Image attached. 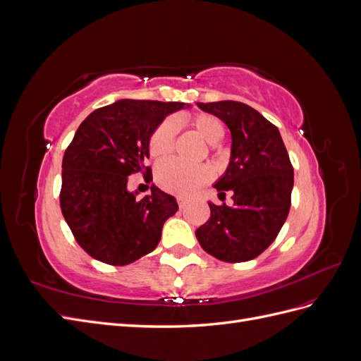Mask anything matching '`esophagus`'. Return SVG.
<instances>
[{
  "label": "esophagus",
  "instance_id": "1",
  "mask_svg": "<svg viewBox=\"0 0 361 361\" xmlns=\"http://www.w3.org/2000/svg\"><path fill=\"white\" fill-rule=\"evenodd\" d=\"M176 202H178L179 207H183L185 204H187V199H185V197H180V195H179V197H176Z\"/></svg>",
  "mask_w": 361,
  "mask_h": 361
}]
</instances>
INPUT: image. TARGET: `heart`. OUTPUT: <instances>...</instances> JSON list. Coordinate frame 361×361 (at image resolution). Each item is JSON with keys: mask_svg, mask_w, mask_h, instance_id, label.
I'll return each instance as SVG.
<instances>
[{"mask_svg": "<svg viewBox=\"0 0 361 361\" xmlns=\"http://www.w3.org/2000/svg\"><path fill=\"white\" fill-rule=\"evenodd\" d=\"M190 126L206 143L218 145L224 138V125L212 114H197L190 120ZM176 125L173 120H164L150 137L149 152L154 158L167 157L173 150ZM211 178V171L204 166H188L176 159L162 161L157 167V182L162 190L179 195H190L197 191Z\"/></svg>", "mask_w": 361, "mask_h": 361, "instance_id": "b5f03b06", "label": "heart"}]
</instances>
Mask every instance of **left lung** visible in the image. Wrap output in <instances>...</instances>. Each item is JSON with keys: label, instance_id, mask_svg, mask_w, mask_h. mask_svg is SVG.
Returning <instances> with one entry per match:
<instances>
[{"label": "left lung", "instance_id": "left-lung-1", "mask_svg": "<svg viewBox=\"0 0 361 361\" xmlns=\"http://www.w3.org/2000/svg\"><path fill=\"white\" fill-rule=\"evenodd\" d=\"M200 110L221 118L231 129V161L215 182L233 204L209 202L211 218L195 231L202 248L223 262H247L274 243L290 209L293 169L279 129L243 102H197Z\"/></svg>", "mask_w": 361, "mask_h": 361}]
</instances>
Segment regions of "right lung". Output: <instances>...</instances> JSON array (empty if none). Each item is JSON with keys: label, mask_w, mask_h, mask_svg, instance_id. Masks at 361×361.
<instances>
[{"label": "right lung", "mask_w": 361, "mask_h": 361, "mask_svg": "<svg viewBox=\"0 0 361 361\" xmlns=\"http://www.w3.org/2000/svg\"><path fill=\"white\" fill-rule=\"evenodd\" d=\"M182 108L190 105L120 99L97 108L76 129L63 157L60 206L76 243L93 259L122 267L159 244L178 202L155 185L138 199L128 191V176L150 171L145 161L152 134Z\"/></svg>", "instance_id": "obj_1"}]
</instances>
